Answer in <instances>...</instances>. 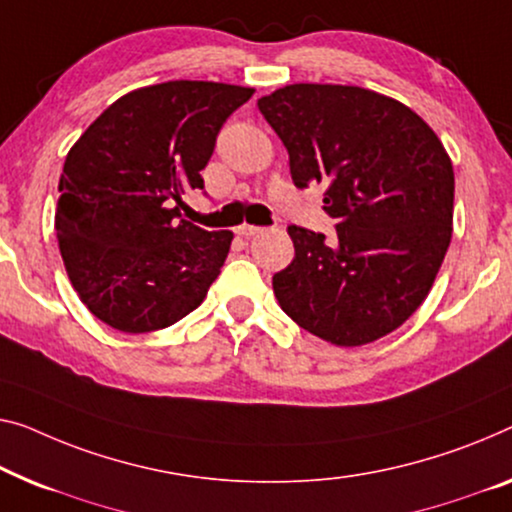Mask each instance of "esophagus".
<instances>
[{
    "label": "esophagus",
    "mask_w": 512,
    "mask_h": 512,
    "mask_svg": "<svg viewBox=\"0 0 512 512\" xmlns=\"http://www.w3.org/2000/svg\"><path fill=\"white\" fill-rule=\"evenodd\" d=\"M259 232H262V227H255V225H239V227H236V234L246 236V239H250V236H255Z\"/></svg>",
    "instance_id": "esophagus-1"
}]
</instances>
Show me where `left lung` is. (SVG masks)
<instances>
[{
	"mask_svg": "<svg viewBox=\"0 0 512 512\" xmlns=\"http://www.w3.org/2000/svg\"><path fill=\"white\" fill-rule=\"evenodd\" d=\"M296 188L324 183L335 236L289 225L294 259L273 276L280 308L317 338L358 347L425 301L453 234L455 174L414 110L347 85H287L257 101Z\"/></svg>",
	"mask_w": 512,
	"mask_h": 512,
	"instance_id": "left-lung-1",
	"label": "left lung"
}]
</instances>
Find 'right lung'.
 Wrapping results in <instances>:
<instances>
[{"label":"right lung","mask_w":512,"mask_h":512,"mask_svg":"<svg viewBox=\"0 0 512 512\" xmlns=\"http://www.w3.org/2000/svg\"><path fill=\"white\" fill-rule=\"evenodd\" d=\"M255 89L172 80L114 101L68 151L55 230L80 301L124 333L165 329L204 301L232 232L179 218L227 117Z\"/></svg>","instance_id":"add662e5"}]
</instances>
